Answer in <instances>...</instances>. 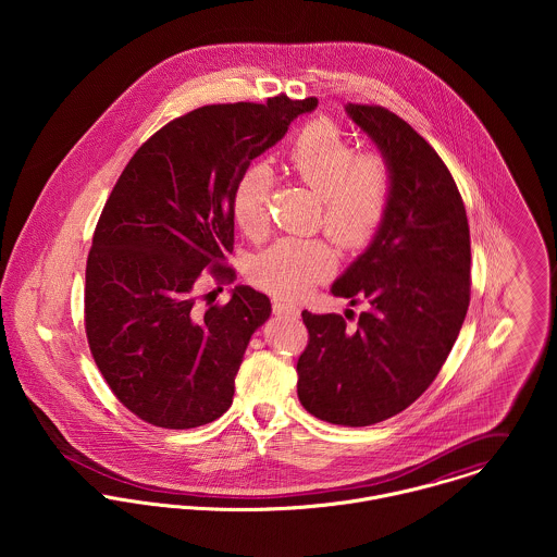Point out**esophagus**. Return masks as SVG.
I'll use <instances>...</instances> for the list:
<instances>
[{"mask_svg":"<svg viewBox=\"0 0 557 557\" xmlns=\"http://www.w3.org/2000/svg\"><path fill=\"white\" fill-rule=\"evenodd\" d=\"M272 311H274L276 318H300V309L294 307V305H289V302H274V305H272Z\"/></svg>","mask_w":557,"mask_h":557,"instance_id":"esophagus-1","label":"esophagus"}]
</instances>
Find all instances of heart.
Segmentation results:
<instances>
[{
    "label": "heart",
    "mask_w": 557,
    "mask_h": 557,
    "mask_svg": "<svg viewBox=\"0 0 557 557\" xmlns=\"http://www.w3.org/2000/svg\"><path fill=\"white\" fill-rule=\"evenodd\" d=\"M294 173L321 197V223L347 250L364 248L382 230L393 195V175L380 154H356L347 137L327 120L307 124L296 137ZM274 171L250 162L236 180L232 214L239 230L259 236L268 225ZM336 268L334 250L321 239H278L250 263V278L278 298H300Z\"/></svg>",
    "instance_id": "b5f03b06"
}]
</instances>
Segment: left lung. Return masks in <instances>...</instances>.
I'll list each match as a JSON object with an SVG mask.
<instances>
[{
  "instance_id": "1",
  "label": "left lung",
  "mask_w": 557,
  "mask_h": 557,
  "mask_svg": "<svg viewBox=\"0 0 557 557\" xmlns=\"http://www.w3.org/2000/svg\"><path fill=\"white\" fill-rule=\"evenodd\" d=\"M345 111L388 162L393 195L382 230L330 289L367 305L358 323L302 311L298 398L319 420L369 426L437 377L470 307L472 252L463 199L437 152L384 107Z\"/></svg>"
}]
</instances>
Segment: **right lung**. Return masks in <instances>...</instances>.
I'll return each instance as SVG.
<instances>
[{"label": "right lung", "instance_id": "add662e5", "mask_svg": "<svg viewBox=\"0 0 557 557\" xmlns=\"http://www.w3.org/2000/svg\"><path fill=\"white\" fill-rule=\"evenodd\" d=\"M318 98L274 96L195 109L128 160L98 219L85 268V332L113 395L141 420L193 429L221 418L252 332L270 318L265 294L236 285L201 309L195 283L234 250L232 193L239 173L276 146Z\"/></svg>", "mask_w": 557, "mask_h": 557}]
</instances>
